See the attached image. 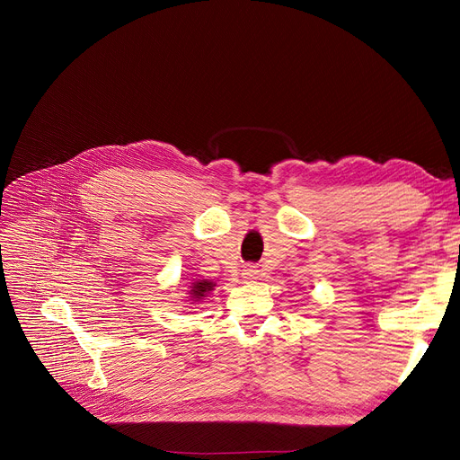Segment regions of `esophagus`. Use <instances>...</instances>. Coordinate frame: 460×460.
<instances>
[{"label": "esophagus", "mask_w": 460, "mask_h": 460, "mask_svg": "<svg viewBox=\"0 0 460 460\" xmlns=\"http://www.w3.org/2000/svg\"><path fill=\"white\" fill-rule=\"evenodd\" d=\"M242 276L247 282H253L259 278V270H257V267H253V264H247V267H243V270H242Z\"/></svg>", "instance_id": "esophagus-1"}]
</instances>
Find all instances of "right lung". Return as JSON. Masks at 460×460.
Returning a JSON list of instances; mask_svg holds the SVG:
<instances>
[{
    "label": "right lung",
    "instance_id": "right-lung-1",
    "mask_svg": "<svg viewBox=\"0 0 460 460\" xmlns=\"http://www.w3.org/2000/svg\"><path fill=\"white\" fill-rule=\"evenodd\" d=\"M213 288H215V284L208 282V280L193 282V286H191V299H193V301H199V299L207 297V294H208V291H211Z\"/></svg>",
    "mask_w": 460,
    "mask_h": 460
}]
</instances>
